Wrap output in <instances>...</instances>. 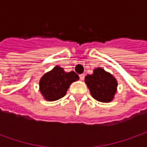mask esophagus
Here are the masks:
<instances>
[{
    "label": "esophagus",
    "mask_w": 147,
    "mask_h": 147,
    "mask_svg": "<svg viewBox=\"0 0 147 147\" xmlns=\"http://www.w3.org/2000/svg\"><path fill=\"white\" fill-rule=\"evenodd\" d=\"M84 77H85V75H84V74H81V75H80V80H82V81H83V80H84Z\"/></svg>",
    "instance_id": "obj_1"
}]
</instances>
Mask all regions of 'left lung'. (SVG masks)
Returning a JSON list of instances; mask_svg holds the SVG:
<instances>
[{"instance_id": "8db88e82", "label": "left lung", "mask_w": 147, "mask_h": 147, "mask_svg": "<svg viewBox=\"0 0 147 147\" xmlns=\"http://www.w3.org/2000/svg\"><path fill=\"white\" fill-rule=\"evenodd\" d=\"M85 83L94 98L101 102H112L117 91V80L102 67L95 68L92 75L85 77Z\"/></svg>"}]
</instances>
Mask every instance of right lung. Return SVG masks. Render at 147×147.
<instances>
[{
  "instance_id": "1",
  "label": "right lung",
  "mask_w": 147,
  "mask_h": 147,
  "mask_svg": "<svg viewBox=\"0 0 147 147\" xmlns=\"http://www.w3.org/2000/svg\"><path fill=\"white\" fill-rule=\"evenodd\" d=\"M79 79L76 72H66L63 67L57 65L42 76L39 81V90L46 101H57L63 98L71 84Z\"/></svg>"
}]
</instances>
